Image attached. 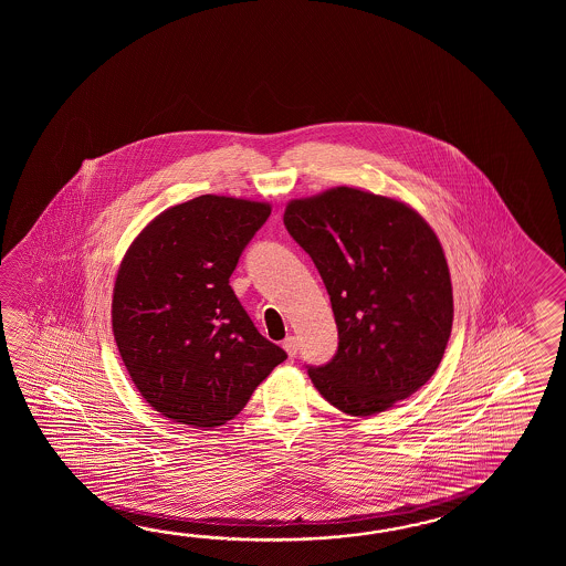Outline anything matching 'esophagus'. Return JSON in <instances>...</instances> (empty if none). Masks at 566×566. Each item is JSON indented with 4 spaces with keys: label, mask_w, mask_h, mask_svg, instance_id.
<instances>
[{
    "label": "esophagus",
    "mask_w": 566,
    "mask_h": 566,
    "mask_svg": "<svg viewBox=\"0 0 566 566\" xmlns=\"http://www.w3.org/2000/svg\"><path fill=\"white\" fill-rule=\"evenodd\" d=\"M283 348L287 352L289 358H295V356H297V349H300V342H297V337H285V339H283Z\"/></svg>",
    "instance_id": "1"
}]
</instances>
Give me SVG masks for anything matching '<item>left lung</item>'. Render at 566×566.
Masks as SVG:
<instances>
[{"mask_svg":"<svg viewBox=\"0 0 566 566\" xmlns=\"http://www.w3.org/2000/svg\"><path fill=\"white\" fill-rule=\"evenodd\" d=\"M283 222L329 293L337 352L307 366L336 409L373 417L417 392L439 368L453 325L443 247L409 205L358 188L291 200Z\"/></svg>","mask_w":566,"mask_h":566,"instance_id":"obj_1","label":"left lung"}]
</instances>
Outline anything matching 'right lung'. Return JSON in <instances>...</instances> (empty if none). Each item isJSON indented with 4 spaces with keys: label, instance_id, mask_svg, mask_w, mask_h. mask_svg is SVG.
Masks as SVG:
<instances>
[{
    "label": "right lung",
    "instance_id": "right-lung-1",
    "mask_svg": "<svg viewBox=\"0 0 566 566\" xmlns=\"http://www.w3.org/2000/svg\"><path fill=\"white\" fill-rule=\"evenodd\" d=\"M269 214L266 202L205 193L154 218L120 261L113 336L133 385L174 422L212 429L234 419L287 358L229 283Z\"/></svg>",
    "mask_w": 566,
    "mask_h": 566
}]
</instances>
